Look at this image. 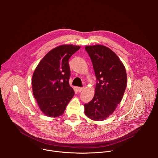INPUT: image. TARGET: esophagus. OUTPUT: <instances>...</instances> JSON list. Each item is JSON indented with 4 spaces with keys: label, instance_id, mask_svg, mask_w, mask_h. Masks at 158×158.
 Instances as JSON below:
<instances>
[{
    "label": "esophagus",
    "instance_id": "obj_1",
    "mask_svg": "<svg viewBox=\"0 0 158 158\" xmlns=\"http://www.w3.org/2000/svg\"><path fill=\"white\" fill-rule=\"evenodd\" d=\"M83 87H76V91L77 92H81L83 90Z\"/></svg>",
    "mask_w": 158,
    "mask_h": 158
}]
</instances>
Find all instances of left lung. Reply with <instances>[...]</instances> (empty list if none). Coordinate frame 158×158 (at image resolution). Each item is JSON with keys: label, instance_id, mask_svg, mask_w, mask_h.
I'll use <instances>...</instances> for the list:
<instances>
[{"label": "left lung", "instance_id": "obj_1", "mask_svg": "<svg viewBox=\"0 0 158 158\" xmlns=\"http://www.w3.org/2000/svg\"><path fill=\"white\" fill-rule=\"evenodd\" d=\"M97 79L93 99L84 104L85 115L94 121L110 116L121 102L127 85L125 67L119 57L102 45L86 46Z\"/></svg>", "mask_w": 158, "mask_h": 158}]
</instances>
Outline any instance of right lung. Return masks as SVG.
I'll return each mask as SVG.
<instances>
[{"label": "right lung", "instance_id": "right-lung-1", "mask_svg": "<svg viewBox=\"0 0 158 158\" xmlns=\"http://www.w3.org/2000/svg\"><path fill=\"white\" fill-rule=\"evenodd\" d=\"M80 48L72 44L55 48L42 59L34 72L33 95L40 110L48 117L62 115L74 95L69 82V59Z\"/></svg>", "mask_w": 158, "mask_h": 158}]
</instances>
